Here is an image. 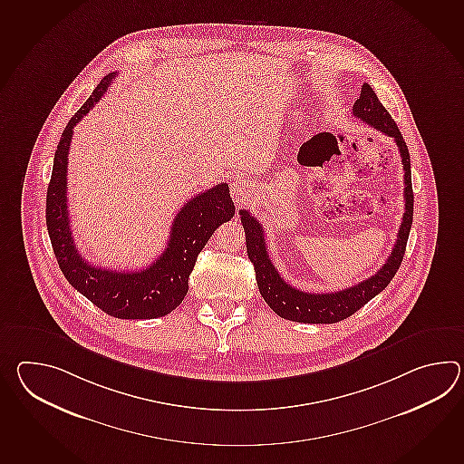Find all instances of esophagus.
I'll return each instance as SVG.
<instances>
[{
  "label": "esophagus",
  "mask_w": 464,
  "mask_h": 464,
  "mask_svg": "<svg viewBox=\"0 0 464 464\" xmlns=\"http://www.w3.org/2000/svg\"><path fill=\"white\" fill-rule=\"evenodd\" d=\"M253 183L245 178V176H237L231 183V198L237 201V205H245L253 196Z\"/></svg>",
  "instance_id": "esophagus-1"
}]
</instances>
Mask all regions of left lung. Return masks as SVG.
<instances>
[{"instance_id":"left-lung-1","label":"left lung","mask_w":464,"mask_h":464,"mask_svg":"<svg viewBox=\"0 0 464 464\" xmlns=\"http://www.w3.org/2000/svg\"><path fill=\"white\" fill-rule=\"evenodd\" d=\"M353 114L370 124L374 130L392 136L398 144L401 155L402 169H404V215L401 227L398 231V239L394 243L392 255L382 265V268L371 278L361 281L351 288L341 289L334 293H304L288 285L279 276L278 269L269 259L265 241V231L261 223L249 215L246 209L239 211L241 223L246 235L247 257L255 266L257 288L261 296L268 303L278 316L298 323H313V324H331L350 318L358 309L362 308L370 299L380 295L386 288L396 271L401 266L402 256L406 251V243L410 237L412 225V185L411 161L408 146L402 140L401 131L394 123L392 114L380 103L378 96L372 92L368 82L362 84L360 98L353 106Z\"/></svg>"}]
</instances>
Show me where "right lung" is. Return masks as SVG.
<instances>
[{
    "instance_id": "add662e5",
    "label": "right lung",
    "mask_w": 464,
    "mask_h": 464,
    "mask_svg": "<svg viewBox=\"0 0 464 464\" xmlns=\"http://www.w3.org/2000/svg\"><path fill=\"white\" fill-rule=\"evenodd\" d=\"M114 76L116 72L104 76L63 131L46 193V227L54 256L72 288L114 318L153 320L181 304L188 293V279L195 268L196 257L217 227L233 218L235 203L227 183H219L186 201L173 219L165 251L155 263L140 271L98 268L78 253L72 237L66 198L72 128L100 102Z\"/></svg>"
}]
</instances>
